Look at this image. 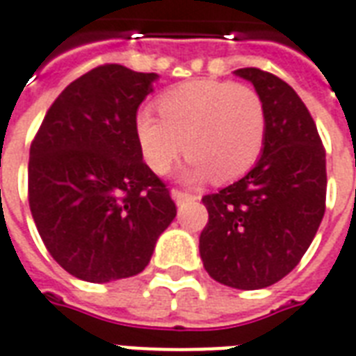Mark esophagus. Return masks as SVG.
Instances as JSON below:
<instances>
[{
    "label": "esophagus",
    "instance_id": "esophagus-1",
    "mask_svg": "<svg viewBox=\"0 0 356 356\" xmlns=\"http://www.w3.org/2000/svg\"><path fill=\"white\" fill-rule=\"evenodd\" d=\"M170 195H172V199H175V203L178 204V207H181L184 203H188V201H193V199H197L195 195H189V193H184V191H178V189H175Z\"/></svg>",
    "mask_w": 356,
    "mask_h": 356
}]
</instances>
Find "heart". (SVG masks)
Wrapping results in <instances>:
<instances>
[{"label":"heart","instance_id":"1","mask_svg":"<svg viewBox=\"0 0 356 356\" xmlns=\"http://www.w3.org/2000/svg\"><path fill=\"white\" fill-rule=\"evenodd\" d=\"M153 111L140 110L134 136L146 165L165 175L186 153L184 180H237L258 163L267 134L266 106L248 85L197 79L167 90Z\"/></svg>","mask_w":356,"mask_h":356}]
</instances>
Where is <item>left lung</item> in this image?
I'll return each instance as SVG.
<instances>
[{
    "instance_id": "obj_1",
    "label": "left lung",
    "mask_w": 356,
    "mask_h": 356,
    "mask_svg": "<svg viewBox=\"0 0 356 356\" xmlns=\"http://www.w3.org/2000/svg\"><path fill=\"white\" fill-rule=\"evenodd\" d=\"M233 74L264 100L266 144L241 180L203 197L209 224L199 252L214 281L258 290L286 277L315 238L326 201V153L309 110L288 83L258 68Z\"/></svg>"
}]
</instances>
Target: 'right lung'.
Masks as SVG:
<instances>
[{
	"label": "right lung",
	"mask_w": 356,
	"mask_h": 356,
	"mask_svg": "<svg viewBox=\"0 0 356 356\" xmlns=\"http://www.w3.org/2000/svg\"><path fill=\"white\" fill-rule=\"evenodd\" d=\"M157 74L106 64L70 83L30 147L28 199L47 250L70 275L111 282L144 271L176 218L134 136Z\"/></svg>",
	"instance_id": "1"
}]
</instances>
